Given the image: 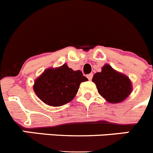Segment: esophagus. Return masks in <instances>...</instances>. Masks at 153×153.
Masks as SVG:
<instances>
[{
	"label": "esophagus",
	"instance_id": "1",
	"mask_svg": "<svg viewBox=\"0 0 153 153\" xmlns=\"http://www.w3.org/2000/svg\"><path fill=\"white\" fill-rule=\"evenodd\" d=\"M87 78H88L89 80H91L92 78H93V74H90L87 75Z\"/></svg>",
	"mask_w": 153,
	"mask_h": 153
}]
</instances>
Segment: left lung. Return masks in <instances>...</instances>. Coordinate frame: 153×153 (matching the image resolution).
Segmentation results:
<instances>
[{"label": "left lung", "instance_id": "1", "mask_svg": "<svg viewBox=\"0 0 153 153\" xmlns=\"http://www.w3.org/2000/svg\"><path fill=\"white\" fill-rule=\"evenodd\" d=\"M92 81L97 85L99 93L108 102L113 103L123 101L132 91L129 78L108 64L103 66L100 73L93 75Z\"/></svg>", "mask_w": 153, "mask_h": 153}]
</instances>
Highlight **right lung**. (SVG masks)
Returning a JSON list of instances; mask_svg holds the SVG:
<instances>
[{"label": "right lung", "instance_id": "right-lung-1", "mask_svg": "<svg viewBox=\"0 0 153 153\" xmlns=\"http://www.w3.org/2000/svg\"><path fill=\"white\" fill-rule=\"evenodd\" d=\"M87 80L80 70L74 71L67 64L56 69H47L36 79L33 90L46 104L60 106L72 100L79 84Z\"/></svg>", "mask_w": 153, "mask_h": 153}]
</instances>
